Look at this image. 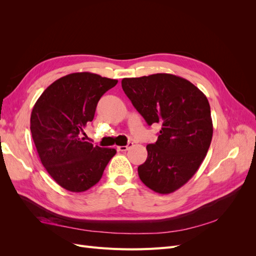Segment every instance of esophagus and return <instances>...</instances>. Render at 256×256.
<instances>
[{"label":"esophagus","mask_w":256,"mask_h":256,"mask_svg":"<svg viewBox=\"0 0 256 256\" xmlns=\"http://www.w3.org/2000/svg\"><path fill=\"white\" fill-rule=\"evenodd\" d=\"M132 146H134V143L129 142L126 146H118V150H120V152H126V150H128L130 148V147H132Z\"/></svg>","instance_id":"obj_1"}]
</instances>
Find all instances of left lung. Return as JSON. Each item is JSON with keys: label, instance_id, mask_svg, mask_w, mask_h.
<instances>
[{"label": "left lung", "instance_id": "left-lung-1", "mask_svg": "<svg viewBox=\"0 0 256 256\" xmlns=\"http://www.w3.org/2000/svg\"><path fill=\"white\" fill-rule=\"evenodd\" d=\"M122 88L148 125L160 124L147 159L138 168L145 186L168 194L188 182L205 159L212 138L206 96L194 84L171 74L125 78Z\"/></svg>", "mask_w": 256, "mask_h": 256}]
</instances>
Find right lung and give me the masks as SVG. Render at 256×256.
<instances>
[{"mask_svg": "<svg viewBox=\"0 0 256 256\" xmlns=\"http://www.w3.org/2000/svg\"><path fill=\"white\" fill-rule=\"evenodd\" d=\"M118 80L92 72H74L44 90L30 114V132L49 175L72 192L86 191L102 177L116 154L79 138L94 118L99 99Z\"/></svg>", "mask_w": 256, "mask_h": 256, "instance_id": "add662e5", "label": "right lung"}]
</instances>
